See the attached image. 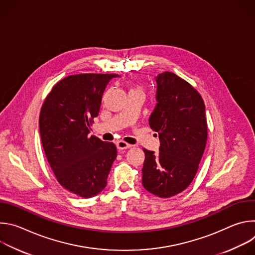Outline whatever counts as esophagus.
<instances>
[{
  "instance_id": "1",
  "label": "esophagus",
  "mask_w": 255,
  "mask_h": 255,
  "mask_svg": "<svg viewBox=\"0 0 255 255\" xmlns=\"http://www.w3.org/2000/svg\"><path fill=\"white\" fill-rule=\"evenodd\" d=\"M117 148L118 149H120V150H123V149H128V148H131L132 147V145H130V144H128V143H126L125 141H118L117 142Z\"/></svg>"
}]
</instances>
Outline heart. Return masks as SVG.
<instances>
[{"label":"heart","instance_id":"heart-1","mask_svg":"<svg viewBox=\"0 0 255 255\" xmlns=\"http://www.w3.org/2000/svg\"><path fill=\"white\" fill-rule=\"evenodd\" d=\"M134 91H140V90H139V89H135Z\"/></svg>","mask_w":255,"mask_h":255}]
</instances>
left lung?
<instances>
[{"instance_id": "obj_1", "label": "left lung", "mask_w": 255, "mask_h": 255, "mask_svg": "<svg viewBox=\"0 0 255 255\" xmlns=\"http://www.w3.org/2000/svg\"><path fill=\"white\" fill-rule=\"evenodd\" d=\"M156 105L149 117L157 132L159 153L143 149L142 185L149 193L169 198L194 179L207 142L205 104L188 82L165 71L155 78Z\"/></svg>"}]
</instances>
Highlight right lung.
<instances>
[{
  "label": "right lung",
  "mask_w": 255,
  "mask_h": 255,
  "mask_svg": "<svg viewBox=\"0 0 255 255\" xmlns=\"http://www.w3.org/2000/svg\"><path fill=\"white\" fill-rule=\"evenodd\" d=\"M117 75L81 74L58 82L46 97L39 131L47 160L58 183L83 198L100 194L117 156L113 142L90 135L104 92Z\"/></svg>",
  "instance_id": "add662e5"
}]
</instances>
